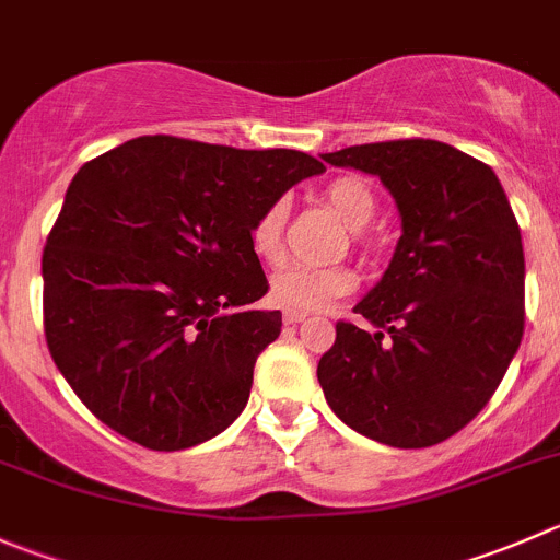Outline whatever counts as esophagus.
Listing matches in <instances>:
<instances>
[{
	"mask_svg": "<svg viewBox=\"0 0 560 560\" xmlns=\"http://www.w3.org/2000/svg\"><path fill=\"white\" fill-rule=\"evenodd\" d=\"M306 319V314H295V312H284V325H298Z\"/></svg>",
	"mask_w": 560,
	"mask_h": 560,
	"instance_id": "1",
	"label": "esophagus"
}]
</instances>
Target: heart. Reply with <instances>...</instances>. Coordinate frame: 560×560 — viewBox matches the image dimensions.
<instances>
[{"label": "heart", "instance_id": "1", "mask_svg": "<svg viewBox=\"0 0 560 560\" xmlns=\"http://www.w3.org/2000/svg\"><path fill=\"white\" fill-rule=\"evenodd\" d=\"M325 202L339 213L352 230V237L361 243V232L372 224L377 213V197L361 177H336L325 186ZM287 219H290V205L287 199H273L259 210L248 230L252 252L265 265H279L287 257ZM355 290V273L350 268H308V265H292V268L279 270L270 279V301L284 312L314 314L325 312L341 298Z\"/></svg>", "mask_w": 560, "mask_h": 560}]
</instances>
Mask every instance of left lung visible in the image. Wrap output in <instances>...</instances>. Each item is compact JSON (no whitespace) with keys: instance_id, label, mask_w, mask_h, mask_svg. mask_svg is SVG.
Returning a JSON list of instances; mask_svg holds the SVG:
<instances>
[{"instance_id":"obj_1","label":"left lung","mask_w":560,"mask_h":560,"mask_svg":"<svg viewBox=\"0 0 560 560\" xmlns=\"http://www.w3.org/2000/svg\"><path fill=\"white\" fill-rule=\"evenodd\" d=\"M330 166L380 177L401 237L383 279L336 323L317 363L330 410L394 448H427L470 424L501 385L525 328L517 219L487 164L435 139L355 144Z\"/></svg>"}]
</instances>
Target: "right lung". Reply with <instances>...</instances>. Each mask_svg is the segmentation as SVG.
I'll list each match as a JSON object with an SVG mask.
<instances>
[{"label": "right lung", "mask_w": 560, "mask_h": 560, "mask_svg": "<svg viewBox=\"0 0 560 560\" xmlns=\"http://www.w3.org/2000/svg\"><path fill=\"white\" fill-rule=\"evenodd\" d=\"M325 166L298 150L139 136L75 172L43 248V328L81 401L128 441L180 452L235 421L279 339L248 230Z\"/></svg>", "instance_id": "add662e5"}]
</instances>
